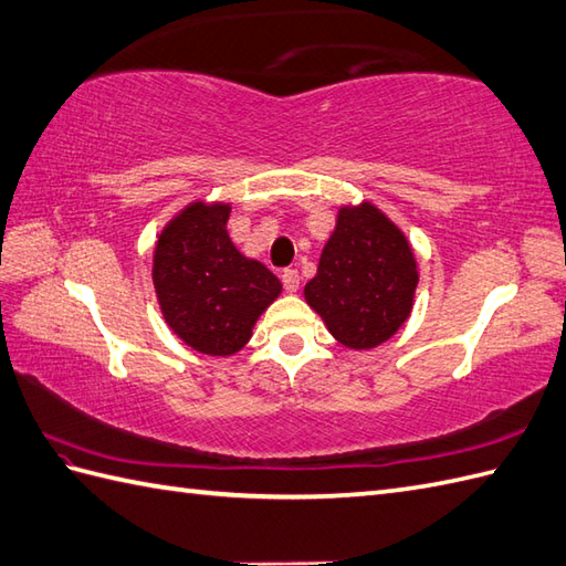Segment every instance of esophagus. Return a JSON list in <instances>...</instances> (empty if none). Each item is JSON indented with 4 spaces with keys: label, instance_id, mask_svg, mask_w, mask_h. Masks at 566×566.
<instances>
[{
    "label": "esophagus",
    "instance_id": "esophagus-1",
    "mask_svg": "<svg viewBox=\"0 0 566 566\" xmlns=\"http://www.w3.org/2000/svg\"><path fill=\"white\" fill-rule=\"evenodd\" d=\"M282 282H284V289L289 294H294V292H298V284H301V277H298V272L296 270H284L282 272Z\"/></svg>",
    "mask_w": 566,
    "mask_h": 566
}]
</instances>
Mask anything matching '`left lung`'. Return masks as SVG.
<instances>
[{
  "mask_svg": "<svg viewBox=\"0 0 566 566\" xmlns=\"http://www.w3.org/2000/svg\"><path fill=\"white\" fill-rule=\"evenodd\" d=\"M419 268L405 231L364 200L337 209L306 304L339 345L374 349L388 343L415 306Z\"/></svg>",
  "mask_w": 566,
  "mask_h": 566,
  "instance_id": "1",
  "label": "left lung"
}]
</instances>
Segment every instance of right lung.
<instances>
[{"instance_id":"right-lung-1","label":"right lung","mask_w":566,"mask_h":566,"mask_svg":"<svg viewBox=\"0 0 566 566\" xmlns=\"http://www.w3.org/2000/svg\"><path fill=\"white\" fill-rule=\"evenodd\" d=\"M231 202L192 200L166 221L154 245L151 280L166 325L190 349L233 357L282 282L245 258L229 235Z\"/></svg>"}]
</instances>
